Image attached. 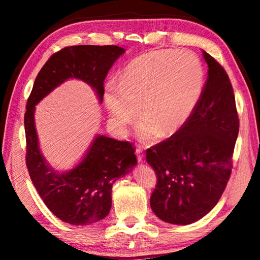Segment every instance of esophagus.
<instances>
[{"label": "esophagus", "mask_w": 260, "mask_h": 260, "mask_svg": "<svg viewBox=\"0 0 260 260\" xmlns=\"http://www.w3.org/2000/svg\"><path fill=\"white\" fill-rule=\"evenodd\" d=\"M135 154H136V156H137V161L143 162V157H144V154H143V151L141 150V148H136Z\"/></svg>", "instance_id": "esophagus-1"}]
</instances>
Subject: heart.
Returning <instances> with one entry per match:
<instances>
[{
    "label": "heart",
    "mask_w": 260,
    "mask_h": 260,
    "mask_svg": "<svg viewBox=\"0 0 260 260\" xmlns=\"http://www.w3.org/2000/svg\"><path fill=\"white\" fill-rule=\"evenodd\" d=\"M203 79L202 63L192 51L158 50L136 57L121 71L118 84L105 86L110 125L124 134L139 107L142 119L136 134L142 142L152 143L158 134L172 135L194 110Z\"/></svg>",
    "instance_id": "heart-1"
}]
</instances>
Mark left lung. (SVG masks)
Segmentation results:
<instances>
[{"instance_id":"obj_1","label":"left lung","mask_w":260,"mask_h":260,"mask_svg":"<svg viewBox=\"0 0 260 260\" xmlns=\"http://www.w3.org/2000/svg\"><path fill=\"white\" fill-rule=\"evenodd\" d=\"M208 79L186 123L146 151L157 176L150 203L153 212L172 224H190L218 203L233 169L239 119L229 77L203 51Z\"/></svg>"}]
</instances>
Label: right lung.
Wrapping results in <instances>:
<instances>
[{
  "label": "right lung",
  "instance_id": "right-lung-1",
  "mask_svg": "<svg viewBox=\"0 0 260 260\" xmlns=\"http://www.w3.org/2000/svg\"><path fill=\"white\" fill-rule=\"evenodd\" d=\"M124 52L117 46L63 48L43 66L27 99L24 115L27 171L49 210L70 224H91L109 213L113 184L137 164L134 147L128 142L97 135L76 167L59 172L49 165L40 151L35 123L36 105L68 79L89 85L102 104L104 80Z\"/></svg>",
  "mask_w": 260,
  "mask_h": 260
}]
</instances>
